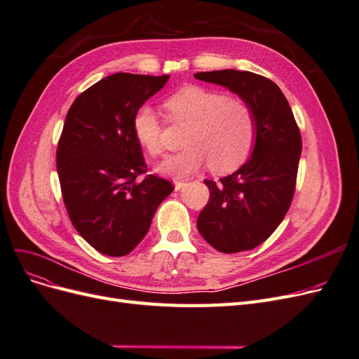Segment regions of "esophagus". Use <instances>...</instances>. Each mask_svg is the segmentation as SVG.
Listing matches in <instances>:
<instances>
[{
	"label": "esophagus",
	"instance_id": "esophagus-1",
	"mask_svg": "<svg viewBox=\"0 0 359 359\" xmlns=\"http://www.w3.org/2000/svg\"><path fill=\"white\" fill-rule=\"evenodd\" d=\"M173 186H175V190H181L184 186H186V181H175L173 182Z\"/></svg>",
	"mask_w": 359,
	"mask_h": 359
}]
</instances>
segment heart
I'll return each instance as SVG.
<instances>
[{"label": "heart", "mask_w": 359, "mask_h": 359, "mask_svg": "<svg viewBox=\"0 0 359 359\" xmlns=\"http://www.w3.org/2000/svg\"><path fill=\"white\" fill-rule=\"evenodd\" d=\"M165 107L172 121H187L190 127L184 137L187 147L157 165L156 170L161 175L186 178L208 163L214 172H231L252 154L256 118L240 97L189 85L173 93ZM163 130L165 124L153 107L142 106L135 114L133 133L148 154L161 153Z\"/></svg>", "instance_id": "obj_1"}]
</instances>
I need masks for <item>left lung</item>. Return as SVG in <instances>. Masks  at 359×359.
I'll list each match as a JSON object with an SVG mask.
<instances>
[{"instance_id": "8db88e82", "label": "left lung", "mask_w": 359, "mask_h": 359, "mask_svg": "<svg viewBox=\"0 0 359 359\" xmlns=\"http://www.w3.org/2000/svg\"><path fill=\"white\" fill-rule=\"evenodd\" d=\"M245 100L256 118V140L244 165L219 182L203 180L210 201L198 231L215 250L238 253L262 244L285 219L301 157V135L278 86L264 76L240 70L196 73Z\"/></svg>"}]
</instances>
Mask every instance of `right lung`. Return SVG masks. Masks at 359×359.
<instances>
[{
	"label": "right lung",
	"instance_id": "obj_1",
	"mask_svg": "<svg viewBox=\"0 0 359 359\" xmlns=\"http://www.w3.org/2000/svg\"><path fill=\"white\" fill-rule=\"evenodd\" d=\"M169 74L115 73L73 102L57 149L62 199L76 231L97 252L126 256L144 240L170 181L147 175L133 116Z\"/></svg>",
	"mask_w": 359,
	"mask_h": 359
}]
</instances>
